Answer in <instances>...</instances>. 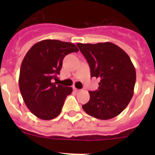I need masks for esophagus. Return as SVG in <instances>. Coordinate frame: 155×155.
<instances>
[{
  "label": "esophagus",
  "mask_w": 155,
  "mask_h": 155,
  "mask_svg": "<svg viewBox=\"0 0 155 155\" xmlns=\"http://www.w3.org/2000/svg\"><path fill=\"white\" fill-rule=\"evenodd\" d=\"M73 89H74V91H77V92L80 91V89H78V88H77V87H73Z\"/></svg>",
  "instance_id": "1"
}]
</instances>
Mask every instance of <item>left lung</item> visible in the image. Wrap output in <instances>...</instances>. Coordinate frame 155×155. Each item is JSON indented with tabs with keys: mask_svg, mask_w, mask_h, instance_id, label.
<instances>
[{
	"mask_svg": "<svg viewBox=\"0 0 155 155\" xmlns=\"http://www.w3.org/2000/svg\"><path fill=\"white\" fill-rule=\"evenodd\" d=\"M89 64L91 78L100 79L98 90L89 91L90 100L82 105L87 114L99 120L116 117L134 95L136 71L127 53L112 42L78 43Z\"/></svg>",
	"mask_w": 155,
	"mask_h": 155,
	"instance_id": "left-lung-1",
	"label": "left lung"
}]
</instances>
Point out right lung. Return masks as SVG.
I'll use <instances>...</instances> for the list:
<instances>
[{"instance_id":"obj_1","label":"right lung","mask_w":155,"mask_h":155,"mask_svg":"<svg viewBox=\"0 0 155 155\" xmlns=\"http://www.w3.org/2000/svg\"><path fill=\"white\" fill-rule=\"evenodd\" d=\"M78 52L71 42L46 39L31 46L23 59L19 88L25 103L38 118L50 120L61 113L72 87L57 84V75L68 54Z\"/></svg>"}]
</instances>
